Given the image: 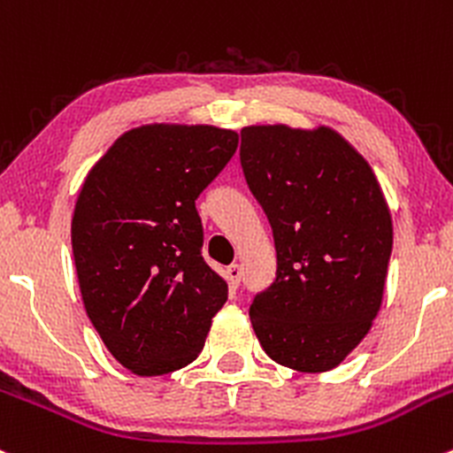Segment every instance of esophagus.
Returning a JSON list of instances; mask_svg holds the SVG:
<instances>
[{
  "instance_id": "34e87169",
  "label": "esophagus",
  "mask_w": 453,
  "mask_h": 453,
  "mask_svg": "<svg viewBox=\"0 0 453 453\" xmlns=\"http://www.w3.org/2000/svg\"><path fill=\"white\" fill-rule=\"evenodd\" d=\"M241 275H242V271H241L239 265H230L226 269V278H227V282H230L232 288L239 287V284H241Z\"/></svg>"
}]
</instances>
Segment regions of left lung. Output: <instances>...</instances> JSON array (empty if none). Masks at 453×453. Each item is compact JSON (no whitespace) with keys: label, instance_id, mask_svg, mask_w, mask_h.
Returning <instances> with one entry per match:
<instances>
[{"label":"left lung","instance_id":"8db88e82","mask_svg":"<svg viewBox=\"0 0 453 453\" xmlns=\"http://www.w3.org/2000/svg\"><path fill=\"white\" fill-rule=\"evenodd\" d=\"M241 165L278 254L273 284L250 306L256 336L288 369H334L382 306L393 221L378 178L327 126L242 127Z\"/></svg>","mask_w":453,"mask_h":453}]
</instances>
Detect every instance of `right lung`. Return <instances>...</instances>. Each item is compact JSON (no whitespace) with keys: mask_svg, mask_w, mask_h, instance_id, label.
<instances>
[{"mask_svg":"<svg viewBox=\"0 0 453 453\" xmlns=\"http://www.w3.org/2000/svg\"><path fill=\"white\" fill-rule=\"evenodd\" d=\"M239 134L150 123L123 132L93 165L71 219L84 308L132 373L165 375L203 349L227 284L202 256L195 199L221 173Z\"/></svg>","mask_w":453,"mask_h":453,"instance_id":"obj_1","label":"right lung"}]
</instances>
